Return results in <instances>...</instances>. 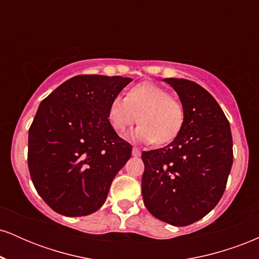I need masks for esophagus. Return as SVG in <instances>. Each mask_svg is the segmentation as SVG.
<instances>
[{"label": "esophagus", "mask_w": 259, "mask_h": 259, "mask_svg": "<svg viewBox=\"0 0 259 259\" xmlns=\"http://www.w3.org/2000/svg\"><path fill=\"white\" fill-rule=\"evenodd\" d=\"M132 153H133L134 157H140V156H141V151H140L138 147H133V152Z\"/></svg>", "instance_id": "obj_1"}]
</instances>
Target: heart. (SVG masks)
I'll use <instances>...</instances> for the list:
<instances>
[{"label":"heart","mask_w":259,"mask_h":259,"mask_svg":"<svg viewBox=\"0 0 259 259\" xmlns=\"http://www.w3.org/2000/svg\"><path fill=\"white\" fill-rule=\"evenodd\" d=\"M108 119L113 129L124 133L136 121L141 124L130 138L145 144L164 145L179 135L184 124L181 103L169 96L168 91L154 82L134 85L125 99L114 97L108 108Z\"/></svg>","instance_id":"obj_1"}]
</instances>
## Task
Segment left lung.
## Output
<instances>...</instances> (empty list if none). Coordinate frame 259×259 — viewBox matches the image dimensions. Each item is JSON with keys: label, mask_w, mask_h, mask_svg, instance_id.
<instances>
[{"label": "left lung", "mask_w": 259, "mask_h": 259, "mask_svg": "<svg viewBox=\"0 0 259 259\" xmlns=\"http://www.w3.org/2000/svg\"><path fill=\"white\" fill-rule=\"evenodd\" d=\"M179 95L184 124L168 146L144 151L145 206L159 221L185 227L218 204L233 165L230 124L214 97L186 79H164Z\"/></svg>", "instance_id": "obj_1"}]
</instances>
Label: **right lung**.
<instances>
[{
	"label": "right lung",
	"mask_w": 259,
	"mask_h": 259,
	"mask_svg": "<svg viewBox=\"0 0 259 259\" xmlns=\"http://www.w3.org/2000/svg\"><path fill=\"white\" fill-rule=\"evenodd\" d=\"M132 80L76 75L38 106L29 129L28 165L35 189L55 212L88 215L105 203L133 148L112 127L108 108Z\"/></svg>",
	"instance_id": "add662e5"
}]
</instances>
